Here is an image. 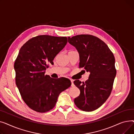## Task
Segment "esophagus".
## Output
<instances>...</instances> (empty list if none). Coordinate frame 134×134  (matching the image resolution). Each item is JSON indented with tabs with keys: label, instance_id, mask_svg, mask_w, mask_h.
Wrapping results in <instances>:
<instances>
[{
	"label": "esophagus",
	"instance_id": "1",
	"mask_svg": "<svg viewBox=\"0 0 134 134\" xmlns=\"http://www.w3.org/2000/svg\"><path fill=\"white\" fill-rule=\"evenodd\" d=\"M71 83H72V85H71V86L72 87H73L74 86V83H73V80L71 79Z\"/></svg>",
	"mask_w": 134,
	"mask_h": 134
}]
</instances>
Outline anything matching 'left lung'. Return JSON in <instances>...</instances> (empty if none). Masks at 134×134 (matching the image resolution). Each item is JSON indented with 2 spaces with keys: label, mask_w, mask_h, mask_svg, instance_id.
Here are the masks:
<instances>
[{
  "label": "left lung",
  "mask_w": 134,
  "mask_h": 134,
  "mask_svg": "<svg viewBox=\"0 0 134 134\" xmlns=\"http://www.w3.org/2000/svg\"><path fill=\"white\" fill-rule=\"evenodd\" d=\"M68 42L75 47L79 58V67L90 72L85 82L74 81L80 91L74 99L79 109L92 111L106 102L110 96L116 75L114 55L106 43L90 35H79L68 37Z\"/></svg>",
  "instance_id": "8db88e82"
}]
</instances>
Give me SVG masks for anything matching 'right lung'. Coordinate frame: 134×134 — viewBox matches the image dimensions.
Wrapping results in <instances>:
<instances>
[{
  "mask_svg": "<svg viewBox=\"0 0 134 134\" xmlns=\"http://www.w3.org/2000/svg\"><path fill=\"white\" fill-rule=\"evenodd\" d=\"M67 43L66 37L40 35L28 40L20 49L14 65L16 83L25 104L35 111L52 110L59 94L71 85L67 78L45 75L48 63L53 64Z\"/></svg>",
  "mask_w": 134,
  "mask_h": 134,
  "instance_id": "obj_1",
  "label": "right lung"
}]
</instances>
